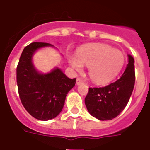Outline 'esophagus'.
Returning a JSON list of instances; mask_svg holds the SVG:
<instances>
[{
    "label": "esophagus",
    "mask_w": 150,
    "mask_h": 150,
    "mask_svg": "<svg viewBox=\"0 0 150 150\" xmlns=\"http://www.w3.org/2000/svg\"><path fill=\"white\" fill-rule=\"evenodd\" d=\"M82 83H83L82 79H80V78H78L77 80H76V84L79 85H81V84H82Z\"/></svg>",
    "instance_id": "esophagus-1"
}]
</instances>
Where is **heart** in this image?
Returning <instances> with one entry per match:
<instances>
[{
  "mask_svg": "<svg viewBox=\"0 0 150 150\" xmlns=\"http://www.w3.org/2000/svg\"><path fill=\"white\" fill-rule=\"evenodd\" d=\"M74 69L81 71L83 65L88 66L90 79L96 84L104 85L120 73L125 63L123 52L104 43H91L80 48L76 55L69 57Z\"/></svg>",
  "mask_w": 150,
  "mask_h": 150,
  "instance_id": "b5f03b06",
  "label": "heart"
}]
</instances>
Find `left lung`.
Instances as JSON below:
<instances>
[{"label": "left lung", "mask_w": 150, "mask_h": 150, "mask_svg": "<svg viewBox=\"0 0 150 150\" xmlns=\"http://www.w3.org/2000/svg\"><path fill=\"white\" fill-rule=\"evenodd\" d=\"M129 63L121 77L101 88H89L85 97L86 108L100 120H112L123 111L133 92L135 84L134 59L128 55Z\"/></svg>", "instance_id": "1"}]
</instances>
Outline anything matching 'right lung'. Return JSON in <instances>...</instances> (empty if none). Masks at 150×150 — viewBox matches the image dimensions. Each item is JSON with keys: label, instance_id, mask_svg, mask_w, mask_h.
Instances as JSON below:
<instances>
[{"label": "right lung", "instance_id": "obj_1", "mask_svg": "<svg viewBox=\"0 0 150 150\" xmlns=\"http://www.w3.org/2000/svg\"><path fill=\"white\" fill-rule=\"evenodd\" d=\"M47 42H35L23 49L17 67V83L21 103L36 119L49 120L59 114L68 92L75 86L76 79H69L59 69L40 74L32 63L36 50L52 46Z\"/></svg>", "mask_w": 150, "mask_h": 150}]
</instances>
